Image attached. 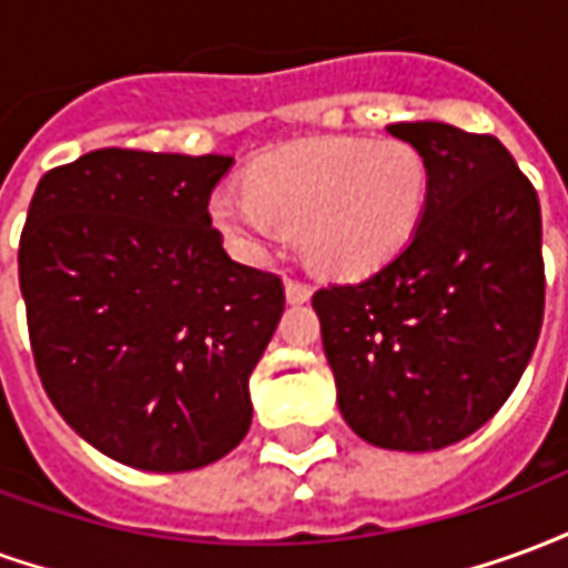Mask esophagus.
Masks as SVG:
<instances>
[{
    "instance_id": "obj_1",
    "label": "esophagus",
    "mask_w": 568,
    "mask_h": 568,
    "mask_svg": "<svg viewBox=\"0 0 568 568\" xmlns=\"http://www.w3.org/2000/svg\"><path fill=\"white\" fill-rule=\"evenodd\" d=\"M310 285L307 283H297V280H285V301L288 304H304V301H310Z\"/></svg>"
}]
</instances>
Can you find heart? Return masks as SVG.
<instances>
[{"instance_id": "1", "label": "heart", "mask_w": 568, "mask_h": 568, "mask_svg": "<svg viewBox=\"0 0 568 568\" xmlns=\"http://www.w3.org/2000/svg\"><path fill=\"white\" fill-rule=\"evenodd\" d=\"M428 166L405 140H313L273 154L246 191H219L210 219L240 258H267L283 231L320 271L365 276L414 240L426 210Z\"/></svg>"}]
</instances>
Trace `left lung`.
Listing matches in <instances>:
<instances>
[{"label": "left lung", "mask_w": 568, "mask_h": 568, "mask_svg": "<svg viewBox=\"0 0 568 568\" xmlns=\"http://www.w3.org/2000/svg\"><path fill=\"white\" fill-rule=\"evenodd\" d=\"M428 166L414 240L353 285L313 295L337 407L383 450L468 438L499 410L545 316L536 187L496 136L440 121L389 124Z\"/></svg>", "instance_id": "1"}]
</instances>
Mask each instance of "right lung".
<instances>
[{
  "label": "right lung",
  "instance_id": "obj_1",
  "mask_svg": "<svg viewBox=\"0 0 568 568\" xmlns=\"http://www.w3.org/2000/svg\"><path fill=\"white\" fill-rule=\"evenodd\" d=\"M231 166L100 149L32 194L18 264L36 368L60 417L130 468H203L252 426L248 377L285 295L212 227Z\"/></svg>",
  "mask_w": 568,
  "mask_h": 568
}]
</instances>
